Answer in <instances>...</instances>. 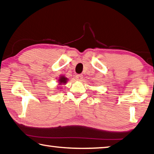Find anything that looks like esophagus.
Listing matches in <instances>:
<instances>
[{
    "mask_svg": "<svg viewBox=\"0 0 154 154\" xmlns=\"http://www.w3.org/2000/svg\"><path fill=\"white\" fill-rule=\"evenodd\" d=\"M76 79L77 80H82L83 79V75L82 74H79L76 75Z\"/></svg>",
    "mask_w": 154,
    "mask_h": 154,
    "instance_id": "obj_1",
    "label": "esophagus"
}]
</instances>
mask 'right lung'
<instances>
[{"instance_id":"obj_1","label":"right lung","mask_w":154,"mask_h":154,"mask_svg":"<svg viewBox=\"0 0 154 154\" xmlns=\"http://www.w3.org/2000/svg\"><path fill=\"white\" fill-rule=\"evenodd\" d=\"M58 81H59L60 84H62V83H64V84H65V83H66V81H67V78H66L64 76H61Z\"/></svg>"}]
</instances>
